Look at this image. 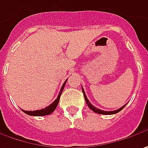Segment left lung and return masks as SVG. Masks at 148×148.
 <instances>
[{"label": "left lung", "instance_id": "8db88e82", "mask_svg": "<svg viewBox=\"0 0 148 148\" xmlns=\"http://www.w3.org/2000/svg\"><path fill=\"white\" fill-rule=\"evenodd\" d=\"M82 90H83V93H84V99H85V102H86L87 105L88 107L91 109V110H93L94 112H97V113H99V114H106V115H110V114H115V113H117V112H120L124 107L126 106L125 105H123V106L122 107V108H120L119 109H117V110H114V111H103V110H101L99 108H97L96 107H94L93 105H92L91 103H90V102L88 101V99H87V96L85 93H84V88H82Z\"/></svg>", "mask_w": 148, "mask_h": 148}]
</instances>
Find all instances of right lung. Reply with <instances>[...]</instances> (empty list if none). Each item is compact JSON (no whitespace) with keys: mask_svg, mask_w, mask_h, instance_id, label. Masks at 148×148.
Here are the masks:
<instances>
[{"mask_svg":"<svg viewBox=\"0 0 148 148\" xmlns=\"http://www.w3.org/2000/svg\"><path fill=\"white\" fill-rule=\"evenodd\" d=\"M66 82H67V79L65 80V82L64 83V84L62 85L61 89L60 91V93H59L57 99L49 106L46 107L45 108H42L40 110H36V111H25V110H22L23 112H25V113H26V114H28V115H30V116H45V115H49V114L52 113L55 111V109L56 108V107H57L59 102H60V95H61L62 92H63V89H64V88L65 86Z\"/></svg>","mask_w":148,"mask_h":148,"instance_id":"add662e5","label":"right lung"}]
</instances>
